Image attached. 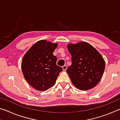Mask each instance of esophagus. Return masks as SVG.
I'll return each instance as SVG.
<instances>
[{"label":"esophagus","mask_w":120,"mask_h":120,"mask_svg":"<svg viewBox=\"0 0 120 120\" xmlns=\"http://www.w3.org/2000/svg\"><path fill=\"white\" fill-rule=\"evenodd\" d=\"M62 68H63V70L65 71L67 69V66L66 64H64V66L62 67Z\"/></svg>","instance_id":"obj_1"}]
</instances>
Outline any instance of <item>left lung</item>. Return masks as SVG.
I'll list each match as a JSON object with an SVG mask.
<instances>
[{
	"instance_id": "obj_1",
	"label": "left lung",
	"mask_w": 120,
	"mask_h": 120,
	"mask_svg": "<svg viewBox=\"0 0 120 120\" xmlns=\"http://www.w3.org/2000/svg\"><path fill=\"white\" fill-rule=\"evenodd\" d=\"M71 55V65L67 72L76 88L87 90L94 87L104 73L105 62L101 54L92 45L82 42L68 45Z\"/></svg>"
}]
</instances>
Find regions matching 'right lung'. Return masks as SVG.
I'll list each match as a JSON object with an SVG mask.
<instances>
[{"instance_id":"add662e5","label":"right lung","mask_w":120,"mask_h":120,"mask_svg":"<svg viewBox=\"0 0 120 120\" xmlns=\"http://www.w3.org/2000/svg\"><path fill=\"white\" fill-rule=\"evenodd\" d=\"M58 44L40 40L24 55L22 72L25 79L36 90H47L55 84L62 68L56 65L57 58L53 54Z\"/></svg>"}]
</instances>
